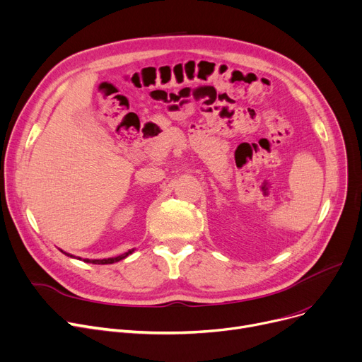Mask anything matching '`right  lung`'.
<instances>
[{
  "label": "right lung",
  "instance_id": "obj_1",
  "mask_svg": "<svg viewBox=\"0 0 362 362\" xmlns=\"http://www.w3.org/2000/svg\"><path fill=\"white\" fill-rule=\"evenodd\" d=\"M63 252V251H62ZM133 252V250H130V251H127V252H124V254H122V255H119V257H112V258H104V259H83L85 262H89V264H112V262H117V261H122V259H124L127 255H130ZM63 254H66L67 257H71L73 258V255H70V254H67V252H63Z\"/></svg>",
  "mask_w": 362,
  "mask_h": 362
}]
</instances>
